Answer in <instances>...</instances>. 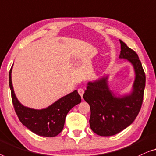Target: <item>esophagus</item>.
<instances>
[{"instance_id":"34e87169","label":"esophagus","mask_w":156,"mask_h":156,"mask_svg":"<svg viewBox=\"0 0 156 156\" xmlns=\"http://www.w3.org/2000/svg\"><path fill=\"white\" fill-rule=\"evenodd\" d=\"M84 92H85V90H83V88H79V89L78 90V93L79 95H80L81 96V98L83 97V94H84Z\"/></svg>"}]
</instances>
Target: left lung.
Instances as JSON below:
<instances>
[{
	"instance_id": "left-lung-1",
	"label": "left lung",
	"mask_w": 156,
	"mask_h": 156,
	"mask_svg": "<svg viewBox=\"0 0 156 156\" xmlns=\"http://www.w3.org/2000/svg\"><path fill=\"white\" fill-rule=\"evenodd\" d=\"M121 44L120 58H126L134 68L136 78L129 95L117 98L109 90L107 77L87 83L83 98L90 107V125L93 132L102 136L119 133L131 124L139 115L144 100L146 75L136 52Z\"/></svg>"
}]
</instances>
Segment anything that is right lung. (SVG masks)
<instances>
[{
  "instance_id": "1",
  "label": "right lung",
  "mask_w": 156,
  "mask_h": 156,
  "mask_svg": "<svg viewBox=\"0 0 156 156\" xmlns=\"http://www.w3.org/2000/svg\"><path fill=\"white\" fill-rule=\"evenodd\" d=\"M12 68L9 72V85L15 112L22 124L39 136H56L63 130L67 114L81 102L77 90L61 98L47 108L34 109L23 106L15 95L11 80Z\"/></svg>"
}]
</instances>
